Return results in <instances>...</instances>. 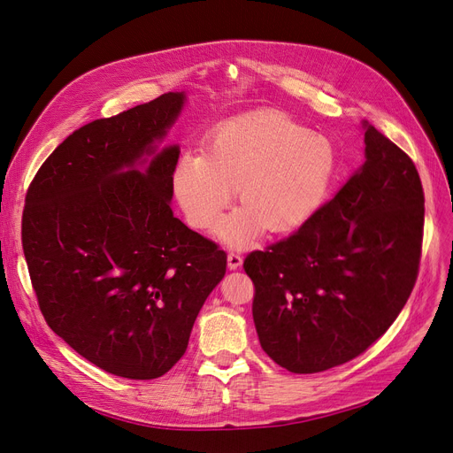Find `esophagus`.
<instances>
[{
  "instance_id": "1",
  "label": "esophagus",
  "mask_w": 453,
  "mask_h": 453,
  "mask_svg": "<svg viewBox=\"0 0 453 453\" xmlns=\"http://www.w3.org/2000/svg\"><path fill=\"white\" fill-rule=\"evenodd\" d=\"M241 265H242V255H241L239 251H231V253L227 255V266H229L231 270H237Z\"/></svg>"
}]
</instances>
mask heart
Masks as SVG:
<instances>
[{
	"instance_id": "1",
	"label": "heart",
	"mask_w": 453,
	"mask_h": 453,
	"mask_svg": "<svg viewBox=\"0 0 453 453\" xmlns=\"http://www.w3.org/2000/svg\"><path fill=\"white\" fill-rule=\"evenodd\" d=\"M339 155L324 134L281 114H253L216 127L203 151H185L172 187L187 220L211 229L233 198L242 203L216 229L227 244H244L265 229L288 233L326 203Z\"/></svg>"
}]
</instances>
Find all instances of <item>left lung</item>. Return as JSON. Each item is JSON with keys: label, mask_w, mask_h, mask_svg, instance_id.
I'll return each mask as SVG.
<instances>
[{"label": "left lung", "mask_w": 453, "mask_h": 453, "mask_svg": "<svg viewBox=\"0 0 453 453\" xmlns=\"http://www.w3.org/2000/svg\"><path fill=\"white\" fill-rule=\"evenodd\" d=\"M365 163L290 237L251 251L253 322L268 357L314 373L361 356L415 287L424 190L411 157L368 122Z\"/></svg>", "instance_id": "obj_1"}]
</instances>
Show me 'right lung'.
<instances>
[{
	"label": "right lung",
	"mask_w": 453,
	"mask_h": 453,
	"mask_svg": "<svg viewBox=\"0 0 453 453\" xmlns=\"http://www.w3.org/2000/svg\"><path fill=\"white\" fill-rule=\"evenodd\" d=\"M183 104L168 92L73 131L26 196L24 255L48 326L127 380L161 378L183 357L226 273V251L170 207L180 146L157 144Z\"/></svg>",
	"instance_id": "1"
}]
</instances>
